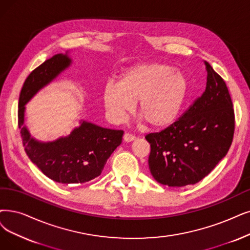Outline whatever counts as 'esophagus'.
<instances>
[{"label": "esophagus", "instance_id": "obj_1", "mask_svg": "<svg viewBox=\"0 0 250 250\" xmlns=\"http://www.w3.org/2000/svg\"><path fill=\"white\" fill-rule=\"evenodd\" d=\"M123 141L125 143H131V142L135 141V136L129 134V133H125L124 136H123Z\"/></svg>", "mask_w": 250, "mask_h": 250}]
</instances>
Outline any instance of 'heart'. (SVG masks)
<instances>
[{"label":"heart","instance_id":"heart-1","mask_svg":"<svg viewBox=\"0 0 250 250\" xmlns=\"http://www.w3.org/2000/svg\"><path fill=\"white\" fill-rule=\"evenodd\" d=\"M188 79L170 65L136 64L121 75L119 84L108 82L103 91V103L108 119L121 123L132 113L138 101V112L156 129L171 125L177 118L188 92Z\"/></svg>","mask_w":250,"mask_h":250}]
</instances>
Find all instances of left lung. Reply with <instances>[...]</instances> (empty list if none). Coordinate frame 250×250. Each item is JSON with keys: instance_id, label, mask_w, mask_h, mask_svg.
Returning <instances> with one entry per match:
<instances>
[{"instance_id": "obj_1", "label": "left lung", "mask_w": 250, "mask_h": 250, "mask_svg": "<svg viewBox=\"0 0 250 250\" xmlns=\"http://www.w3.org/2000/svg\"><path fill=\"white\" fill-rule=\"evenodd\" d=\"M206 88L176 122L149 133L148 168L168 187L195 185L210 173L232 145L235 117L231 96L222 77L205 62Z\"/></svg>"}]
</instances>
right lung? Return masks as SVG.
<instances>
[{
	"instance_id": "obj_1",
	"label": "right lung",
	"mask_w": 250,
	"mask_h": 250,
	"mask_svg": "<svg viewBox=\"0 0 250 250\" xmlns=\"http://www.w3.org/2000/svg\"><path fill=\"white\" fill-rule=\"evenodd\" d=\"M72 63L66 51L47 59L29 74L19 95L18 127L26 155L46 176L59 184L81 185L102 174L107 159L121 145L124 132L81 120L68 135L42 142L33 137L24 125L25 104Z\"/></svg>"
}]
</instances>
